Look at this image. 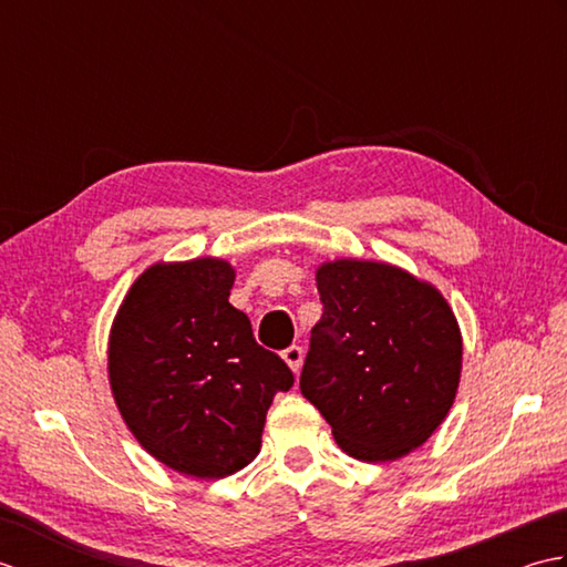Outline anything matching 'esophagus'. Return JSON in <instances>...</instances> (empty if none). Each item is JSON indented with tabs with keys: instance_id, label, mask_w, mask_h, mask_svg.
<instances>
[{
	"instance_id": "1",
	"label": "esophagus",
	"mask_w": 567,
	"mask_h": 567,
	"mask_svg": "<svg viewBox=\"0 0 567 567\" xmlns=\"http://www.w3.org/2000/svg\"><path fill=\"white\" fill-rule=\"evenodd\" d=\"M282 358H285V363L292 368L295 375H297L299 370H302V360H305L302 346H290V348H285V351H282Z\"/></svg>"
}]
</instances>
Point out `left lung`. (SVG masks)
<instances>
[{
	"mask_svg": "<svg viewBox=\"0 0 567 567\" xmlns=\"http://www.w3.org/2000/svg\"><path fill=\"white\" fill-rule=\"evenodd\" d=\"M317 287L323 315L299 390L348 455L396 461L453 406L463 363L453 311L436 287L388 262H323Z\"/></svg>",
	"mask_w": 567,
	"mask_h": 567,
	"instance_id": "1",
	"label": "left lung"
}]
</instances>
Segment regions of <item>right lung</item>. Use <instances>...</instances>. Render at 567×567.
Segmentation results:
<instances>
[{"mask_svg": "<svg viewBox=\"0 0 567 567\" xmlns=\"http://www.w3.org/2000/svg\"><path fill=\"white\" fill-rule=\"evenodd\" d=\"M234 268L158 262L131 285L110 336V382L138 443L167 467L214 480L260 451L265 414L295 384L228 305Z\"/></svg>", "mask_w": 567, "mask_h": 567, "instance_id": "right-lung-1", "label": "right lung"}]
</instances>
